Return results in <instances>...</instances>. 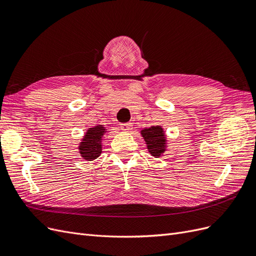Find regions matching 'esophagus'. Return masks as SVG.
Wrapping results in <instances>:
<instances>
[{
  "instance_id": "34e87169",
  "label": "esophagus",
  "mask_w": 256,
  "mask_h": 256,
  "mask_svg": "<svg viewBox=\"0 0 256 256\" xmlns=\"http://www.w3.org/2000/svg\"><path fill=\"white\" fill-rule=\"evenodd\" d=\"M120 128L124 131H130L131 129H132V124H131V122H122V124H120Z\"/></svg>"
}]
</instances>
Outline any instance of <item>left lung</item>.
Segmentation results:
<instances>
[{
  "label": "left lung",
  "mask_w": 256,
  "mask_h": 256,
  "mask_svg": "<svg viewBox=\"0 0 256 256\" xmlns=\"http://www.w3.org/2000/svg\"><path fill=\"white\" fill-rule=\"evenodd\" d=\"M142 136H144L147 143L150 152L154 157H159L160 154L164 150V134L162 128L159 126H152L150 128L144 129L142 131Z\"/></svg>",
  "instance_id": "8db88e82"
}]
</instances>
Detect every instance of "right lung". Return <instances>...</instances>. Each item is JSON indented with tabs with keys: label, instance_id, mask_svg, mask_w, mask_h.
I'll return each mask as SVG.
<instances>
[{
	"label": "right lung",
	"instance_id": "add662e5",
	"mask_svg": "<svg viewBox=\"0 0 256 256\" xmlns=\"http://www.w3.org/2000/svg\"><path fill=\"white\" fill-rule=\"evenodd\" d=\"M104 128L102 126H97L88 130L83 142L80 145V152L82 157L86 160H94L102 154V138L104 134Z\"/></svg>",
	"mask_w": 256,
	"mask_h": 256
}]
</instances>
